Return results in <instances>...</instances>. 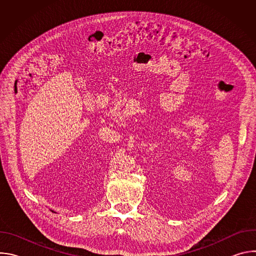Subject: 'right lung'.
<instances>
[{
    "instance_id": "add662e5",
    "label": "right lung",
    "mask_w": 256,
    "mask_h": 256,
    "mask_svg": "<svg viewBox=\"0 0 256 256\" xmlns=\"http://www.w3.org/2000/svg\"><path fill=\"white\" fill-rule=\"evenodd\" d=\"M52 212H54V210H52Z\"/></svg>"
}]
</instances>
